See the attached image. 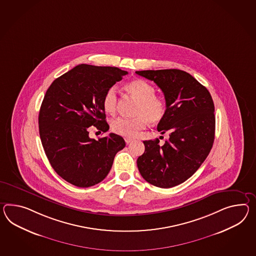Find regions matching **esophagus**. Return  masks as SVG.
<instances>
[{"instance_id": "obj_1", "label": "esophagus", "mask_w": 256, "mask_h": 256, "mask_svg": "<svg viewBox=\"0 0 256 256\" xmlns=\"http://www.w3.org/2000/svg\"><path fill=\"white\" fill-rule=\"evenodd\" d=\"M125 142L126 144H130V142H133V140H132V138H125Z\"/></svg>"}]
</instances>
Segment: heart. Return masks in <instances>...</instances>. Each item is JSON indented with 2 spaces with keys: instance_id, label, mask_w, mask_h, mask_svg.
<instances>
[{
  "instance_id": "b5f03b06",
  "label": "heart",
  "mask_w": 256,
  "mask_h": 256,
  "mask_svg": "<svg viewBox=\"0 0 256 256\" xmlns=\"http://www.w3.org/2000/svg\"><path fill=\"white\" fill-rule=\"evenodd\" d=\"M126 90L138 100L134 118H119L112 120V132L126 138L135 137L138 132L144 128L148 122L159 123L166 112V106L161 97L156 96V88L144 80H134L126 85ZM119 99L116 86L108 88L102 98L104 110L109 114H114L118 110Z\"/></svg>"
}]
</instances>
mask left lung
Masks as SVG:
<instances>
[{"instance_id": "obj_1", "label": "left lung", "mask_w": 256, "mask_h": 256, "mask_svg": "<svg viewBox=\"0 0 256 256\" xmlns=\"http://www.w3.org/2000/svg\"><path fill=\"white\" fill-rule=\"evenodd\" d=\"M136 74L162 90L166 112L157 130L169 133L162 146L158 138L144 140L145 150L138 158V168L152 185L174 187L198 170L212 149L216 130L212 96L192 76L180 69L144 70Z\"/></svg>"}]
</instances>
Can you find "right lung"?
I'll return each instance as SVG.
<instances>
[{"label":"right lung","instance_id":"1","mask_svg":"<svg viewBox=\"0 0 256 256\" xmlns=\"http://www.w3.org/2000/svg\"><path fill=\"white\" fill-rule=\"evenodd\" d=\"M126 74L118 68L82 64L57 78L44 95L38 130L45 154L57 174L76 187L104 180L116 152L126 146L114 133L90 138L88 128L109 130L102 98Z\"/></svg>","mask_w":256,"mask_h":256}]
</instances>
